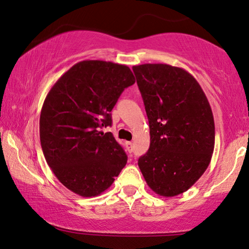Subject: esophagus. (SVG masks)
Listing matches in <instances>:
<instances>
[{"instance_id":"obj_1","label":"esophagus","mask_w":249,"mask_h":249,"mask_svg":"<svg viewBox=\"0 0 249 249\" xmlns=\"http://www.w3.org/2000/svg\"><path fill=\"white\" fill-rule=\"evenodd\" d=\"M126 148H127V151H128L129 154H131V153L133 152L134 145H133L132 142H126Z\"/></svg>"}]
</instances>
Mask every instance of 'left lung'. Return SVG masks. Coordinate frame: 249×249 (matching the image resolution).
I'll use <instances>...</instances> for the list:
<instances>
[{"instance_id": "left-lung-1", "label": "left lung", "mask_w": 249, "mask_h": 249, "mask_svg": "<svg viewBox=\"0 0 249 249\" xmlns=\"http://www.w3.org/2000/svg\"><path fill=\"white\" fill-rule=\"evenodd\" d=\"M149 123L151 144L139 166L153 192L164 197L191 188L211 163L214 116L198 82L168 64L133 66Z\"/></svg>"}]
</instances>
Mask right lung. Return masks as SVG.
Here are the masks:
<instances>
[{
    "instance_id": "add662e5",
    "label": "right lung",
    "mask_w": 249,
    "mask_h": 249,
    "mask_svg": "<svg viewBox=\"0 0 249 249\" xmlns=\"http://www.w3.org/2000/svg\"><path fill=\"white\" fill-rule=\"evenodd\" d=\"M135 83L131 69L86 60L73 65L52 86L39 116L43 154L57 179L83 197L105 192L127 156L110 132V110Z\"/></svg>"
}]
</instances>
